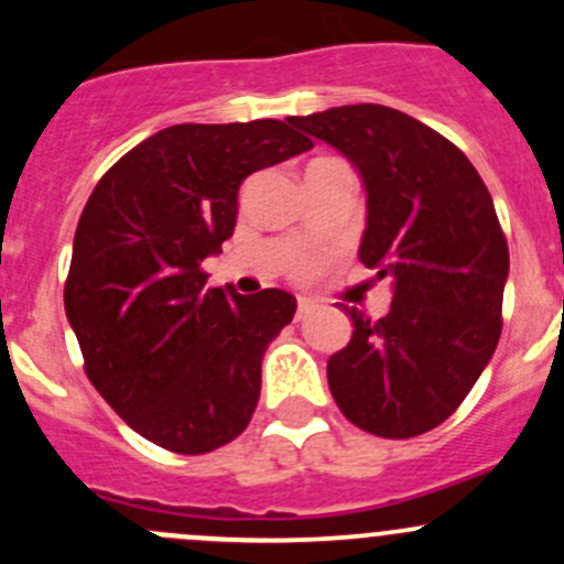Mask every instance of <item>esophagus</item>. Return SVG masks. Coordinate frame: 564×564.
<instances>
[{
	"label": "esophagus",
	"instance_id": "34e87169",
	"mask_svg": "<svg viewBox=\"0 0 564 564\" xmlns=\"http://www.w3.org/2000/svg\"><path fill=\"white\" fill-rule=\"evenodd\" d=\"M314 308H316L314 300H311V297H300L297 300V318H305Z\"/></svg>",
	"mask_w": 564,
	"mask_h": 564
}]
</instances>
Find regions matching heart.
I'll use <instances>...</instances> for the list:
<instances>
[{"label":"heart","instance_id":"heart-1","mask_svg":"<svg viewBox=\"0 0 564 564\" xmlns=\"http://www.w3.org/2000/svg\"><path fill=\"white\" fill-rule=\"evenodd\" d=\"M294 270H297L300 275H308V272L316 270V261L314 259H303V261H297V264H294Z\"/></svg>","mask_w":564,"mask_h":564}]
</instances>
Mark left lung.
Returning <instances> with one entry per match:
<instances>
[{
	"mask_svg": "<svg viewBox=\"0 0 564 564\" xmlns=\"http://www.w3.org/2000/svg\"><path fill=\"white\" fill-rule=\"evenodd\" d=\"M360 174V261L390 278L382 318L344 305L355 333L327 360L346 420L384 440L445 423L502 333L510 256L491 193L456 144L395 108L360 104L292 117Z\"/></svg>",
	"mask_w": 564,
	"mask_h": 564,
	"instance_id": "obj_1",
	"label": "left lung"
}]
</instances>
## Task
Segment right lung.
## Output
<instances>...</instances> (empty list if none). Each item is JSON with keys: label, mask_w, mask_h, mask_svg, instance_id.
Masks as SVG:
<instances>
[{"label": "right lung", "mask_w": 564, "mask_h": 564, "mask_svg": "<svg viewBox=\"0 0 564 564\" xmlns=\"http://www.w3.org/2000/svg\"><path fill=\"white\" fill-rule=\"evenodd\" d=\"M311 147L278 119L172 124L95 185L65 314L89 382L144 440L198 456L253 417L261 357L297 300L283 289H207L202 261L235 235L242 182Z\"/></svg>", "instance_id": "add662e5"}]
</instances>
